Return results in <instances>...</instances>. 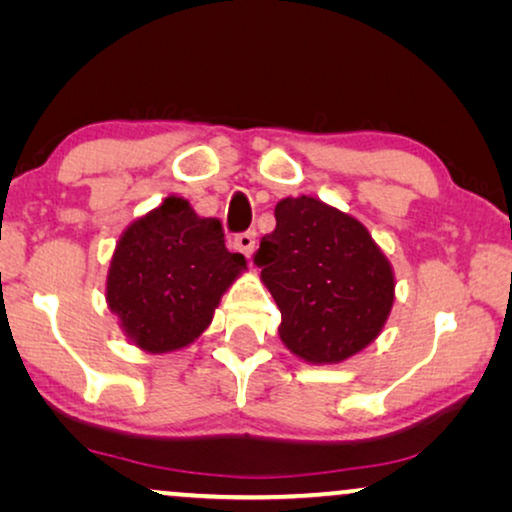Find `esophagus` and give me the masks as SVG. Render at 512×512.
I'll use <instances>...</instances> for the list:
<instances>
[{
	"mask_svg": "<svg viewBox=\"0 0 512 512\" xmlns=\"http://www.w3.org/2000/svg\"><path fill=\"white\" fill-rule=\"evenodd\" d=\"M235 247L242 251L244 256L247 258H251V254H254V249H256V233H240L235 237Z\"/></svg>",
	"mask_w": 512,
	"mask_h": 512,
	"instance_id": "obj_1",
	"label": "esophagus"
}]
</instances>
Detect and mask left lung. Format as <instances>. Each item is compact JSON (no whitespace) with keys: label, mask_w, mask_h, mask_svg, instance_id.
Listing matches in <instances>:
<instances>
[{"label":"left lung","mask_w":512,"mask_h":512,"mask_svg":"<svg viewBox=\"0 0 512 512\" xmlns=\"http://www.w3.org/2000/svg\"><path fill=\"white\" fill-rule=\"evenodd\" d=\"M254 261L282 312L279 338L314 366L342 363L387 324L396 279L359 219L312 195L284 198Z\"/></svg>","instance_id":"8db88e82"}]
</instances>
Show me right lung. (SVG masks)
<instances>
[{"mask_svg": "<svg viewBox=\"0 0 512 512\" xmlns=\"http://www.w3.org/2000/svg\"><path fill=\"white\" fill-rule=\"evenodd\" d=\"M244 270L247 258L226 249L219 219L167 195L123 230L109 265L107 305L142 352H177L207 331Z\"/></svg>", "mask_w": 512, "mask_h": 512, "instance_id": "right-lung-1", "label": "right lung"}]
</instances>
